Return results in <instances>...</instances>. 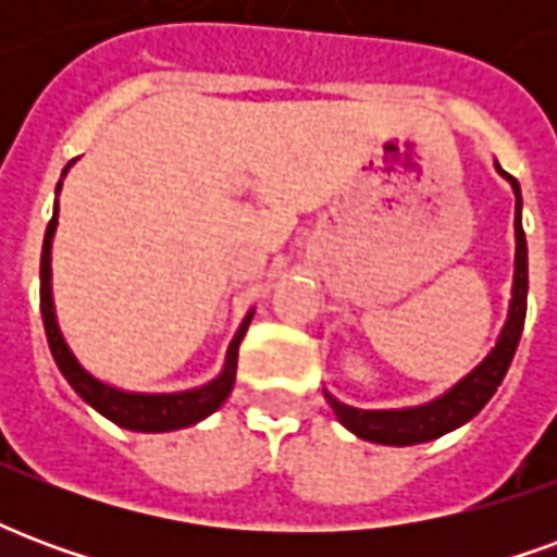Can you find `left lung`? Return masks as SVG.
<instances>
[{
  "label": "left lung",
  "instance_id": "left-lung-1",
  "mask_svg": "<svg viewBox=\"0 0 557 557\" xmlns=\"http://www.w3.org/2000/svg\"><path fill=\"white\" fill-rule=\"evenodd\" d=\"M495 170L510 182L516 196L513 286H510V307H507L502 334L495 339V346L486 351V358L471 373H466L456 385L447 387L444 394H438L430 403H420V406H406V409H355V406L339 403L331 391H325L327 406L334 409L339 423L349 432H355L358 438H363V442L406 447V444L432 442V438H438L444 432L459 430L462 423H468L490 403L492 394L498 391L502 379L507 375V367L513 361L516 346H519V337H522V325H525L528 244L525 232H522V194H519V182L498 166V160H495Z\"/></svg>",
  "mask_w": 557,
  "mask_h": 557
}]
</instances>
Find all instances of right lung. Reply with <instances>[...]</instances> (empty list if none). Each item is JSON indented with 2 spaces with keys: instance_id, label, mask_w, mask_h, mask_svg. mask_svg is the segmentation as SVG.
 <instances>
[{
  "instance_id": "1",
  "label": "right lung",
  "mask_w": 557,
  "mask_h": 557,
  "mask_svg": "<svg viewBox=\"0 0 557 557\" xmlns=\"http://www.w3.org/2000/svg\"><path fill=\"white\" fill-rule=\"evenodd\" d=\"M74 166V160L67 163L65 172ZM62 172V178H65ZM62 178L55 184V206H53V220L47 223L44 232V247H41V319L44 331H47V343L53 351V361L59 367V373L65 375V382L77 397L91 406V409L103 414L107 420H113L115 426L134 432H172L184 430V426H194L199 420H206L208 414L226 403V397L235 387V370H238V346H242L244 334L250 327L256 310H247L242 319V325L232 337L226 358L220 373L199 387H187V391H172V394H143V391H125V387H115L110 382H103L98 375H91L74 349L67 346L65 334L59 327V315H55V301H53V238L55 226H59V190H62Z\"/></svg>"
}]
</instances>
